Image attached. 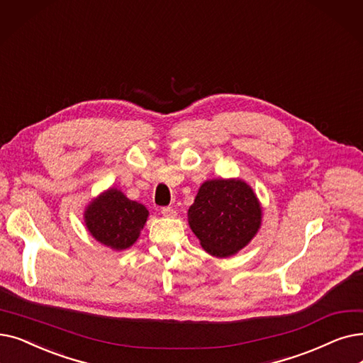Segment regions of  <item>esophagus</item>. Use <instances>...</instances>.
I'll use <instances>...</instances> for the list:
<instances>
[{
	"label": "esophagus",
	"mask_w": 363,
	"mask_h": 363,
	"mask_svg": "<svg viewBox=\"0 0 363 363\" xmlns=\"http://www.w3.org/2000/svg\"><path fill=\"white\" fill-rule=\"evenodd\" d=\"M162 215L164 216V218H175L177 216V211L173 209V208H163L162 209Z\"/></svg>",
	"instance_id": "esophagus-1"
}]
</instances>
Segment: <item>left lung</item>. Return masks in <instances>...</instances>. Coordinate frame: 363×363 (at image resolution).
<instances>
[{
    "instance_id": "left-lung-1",
    "label": "left lung",
    "mask_w": 363,
    "mask_h": 363,
    "mask_svg": "<svg viewBox=\"0 0 363 363\" xmlns=\"http://www.w3.org/2000/svg\"><path fill=\"white\" fill-rule=\"evenodd\" d=\"M261 220L259 200L242 179L203 182L188 209V224L201 247L216 258L238 254L255 238Z\"/></svg>"
}]
</instances>
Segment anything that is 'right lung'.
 I'll use <instances>...</instances> for the list:
<instances>
[{"label": "right lung", "mask_w": 363, "mask_h": 363, "mask_svg": "<svg viewBox=\"0 0 363 363\" xmlns=\"http://www.w3.org/2000/svg\"><path fill=\"white\" fill-rule=\"evenodd\" d=\"M147 218L148 211L144 204L129 200L117 188H109L93 199L84 211L89 233L114 250L130 247L138 240Z\"/></svg>", "instance_id": "right-lung-1"}]
</instances>
